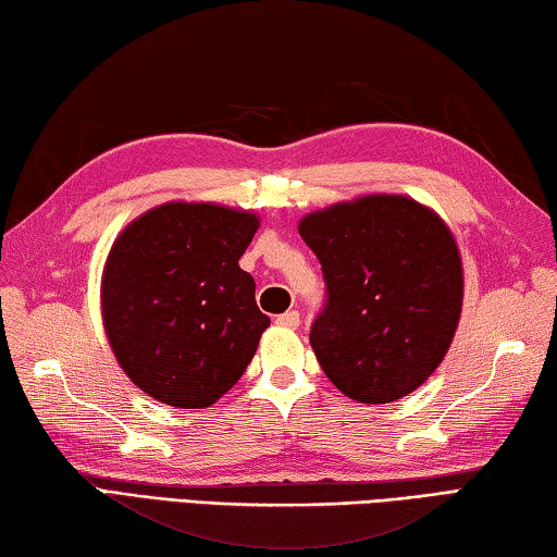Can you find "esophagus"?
Wrapping results in <instances>:
<instances>
[{
	"label": "esophagus",
	"instance_id": "esophagus-1",
	"mask_svg": "<svg viewBox=\"0 0 557 557\" xmlns=\"http://www.w3.org/2000/svg\"><path fill=\"white\" fill-rule=\"evenodd\" d=\"M298 323H300V315L296 313V310H288V313H284V315H278V318H276V325H281V327H288V330H296V327H298Z\"/></svg>",
	"mask_w": 557,
	"mask_h": 557
}]
</instances>
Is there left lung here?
I'll list each match as a JSON object with an SVG mask.
<instances>
[{
	"label": "left lung",
	"instance_id": "1",
	"mask_svg": "<svg viewBox=\"0 0 557 557\" xmlns=\"http://www.w3.org/2000/svg\"><path fill=\"white\" fill-rule=\"evenodd\" d=\"M298 232L327 284L310 347L330 382L359 404L416 392L441 367L462 313L450 227L408 195L376 193L310 212Z\"/></svg>",
	"mask_w": 557,
	"mask_h": 557
}]
</instances>
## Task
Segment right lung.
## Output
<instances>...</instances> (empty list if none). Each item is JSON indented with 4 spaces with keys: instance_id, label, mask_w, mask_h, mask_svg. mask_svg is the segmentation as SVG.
<instances>
[{
    "instance_id": "obj_1",
    "label": "right lung",
    "mask_w": 557,
    "mask_h": 557,
    "mask_svg": "<svg viewBox=\"0 0 557 557\" xmlns=\"http://www.w3.org/2000/svg\"><path fill=\"white\" fill-rule=\"evenodd\" d=\"M247 210L173 200L132 220L102 271V325L124 374L156 401L208 408L239 382L271 320L242 253Z\"/></svg>"
}]
</instances>
